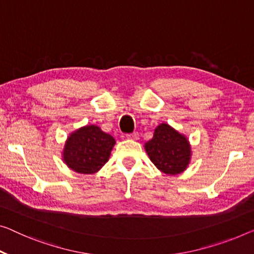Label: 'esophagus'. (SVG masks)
Returning <instances> with one entry per match:
<instances>
[{
  "label": "esophagus",
  "mask_w": 254,
  "mask_h": 254,
  "mask_svg": "<svg viewBox=\"0 0 254 254\" xmlns=\"http://www.w3.org/2000/svg\"><path fill=\"white\" fill-rule=\"evenodd\" d=\"M127 139H131V140H138V139H139V133H138V132H133V133L127 134Z\"/></svg>",
  "instance_id": "esophagus-1"
}]
</instances>
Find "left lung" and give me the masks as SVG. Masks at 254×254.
I'll use <instances>...</instances> for the list:
<instances>
[{
    "label": "left lung",
    "instance_id": "obj_1",
    "mask_svg": "<svg viewBox=\"0 0 254 254\" xmlns=\"http://www.w3.org/2000/svg\"><path fill=\"white\" fill-rule=\"evenodd\" d=\"M143 147L153 164L168 176L180 175L190 163L191 146L188 138L168 123L155 128L153 138Z\"/></svg>",
    "mask_w": 254,
    "mask_h": 254
}]
</instances>
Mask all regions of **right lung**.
<instances>
[{
  "label": "right lung",
  "instance_id": "obj_1",
  "mask_svg": "<svg viewBox=\"0 0 254 254\" xmlns=\"http://www.w3.org/2000/svg\"><path fill=\"white\" fill-rule=\"evenodd\" d=\"M115 143V139L98 126L81 127L67 137L63 161L75 172L93 175L107 163Z\"/></svg>",
  "mask_w": 254,
  "mask_h": 254
}]
</instances>
